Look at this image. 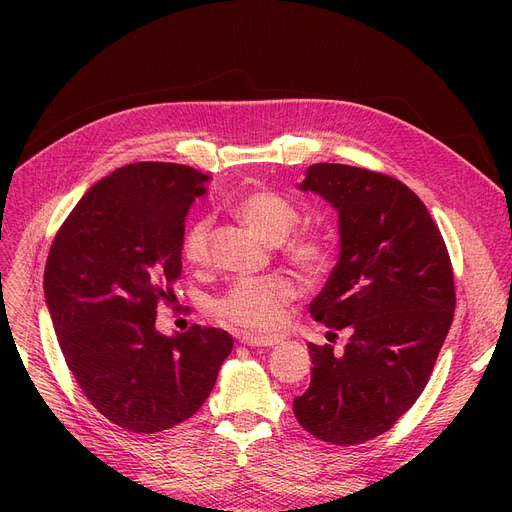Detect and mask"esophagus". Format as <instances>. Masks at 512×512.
Returning <instances> with one entry per match:
<instances>
[{
  "label": "esophagus",
  "mask_w": 512,
  "mask_h": 512,
  "mask_svg": "<svg viewBox=\"0 0 512 512\" xmlns=\"http://www.w3.org/2000/svg\"><path fill=\"white\" fill-rule=\"evenodd\" d=\"M284 338H280V336H253V334H245V336H240V342L245 344V346H261V348H272V346H276V344H280Z\"/></svg>",
  "instance_id": "obj_1"
}]
</instances>
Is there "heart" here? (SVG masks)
<instances>
[{
  "label": "heart",
  "mask_w": 512,
  "mask_h": 512,
  "mask_svg": "<svg viewBox=\"0 0 512 512\" xmlns=\"http://www.w3.org/2000/svg\"><path fill=\"white\" fill-rule=\"evenodd\" d=\"M232 213L236 218L261 234L265 240L278 242V253L303 278L315 280L326 272L330 263L328 245L317 234L301 232L284 238L299 222V211L288 199L274 191H249L240 195ZM211 222L201 218L186 228L182 236V257L188 265L203 267L209 263ZM299 297V286L284 274L236 280L222 297L215 301L213 311L230 326L249 332L276 330L286 307Z\"/></svg>",
  "instance_id": "obj_1"
}]
</instances>
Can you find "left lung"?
<instances>
[{"label":"left lung","instance_id":"left-lung-1","mask_svg":"<svg viewBox=\"0 0 512 512\" xmlns=\"http://www.w3.org/2000/svg\"><path fill=\"white\" fill-rule=\"evenodd\" d=\"M338 211L340 253L311 301L328 340L309 344L311 384L294 417L319 440L353 446L380 436L423 392L454 317L444 238L400 180L344 164H313L299 184Z\"/></svg>","mask_w":512,"mask_h":512}]
</instances>
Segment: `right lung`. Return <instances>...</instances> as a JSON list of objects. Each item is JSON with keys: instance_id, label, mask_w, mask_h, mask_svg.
Returning a JSON list of instances; mask_svg holds the SVG:
<instances>
[{"instance_id": "right-lung-1", "label": "right lung", "mask_w": 512, "mask_h": 512, "mask_svg": "<svg viewBox=\"0 0 512 512\" xmlns=\"http://www.w3.org/2000/svg\"><path fill=\"white\" fill-rule=\"evenodd\" d=\"M209 176L191 166L139 161L101 178L53 238L45 303L62 355L91 405L134 434L195 415L232 351V336L191 326L155 330L174 303L186 213Z\"/></svg>"}]
</instances>
